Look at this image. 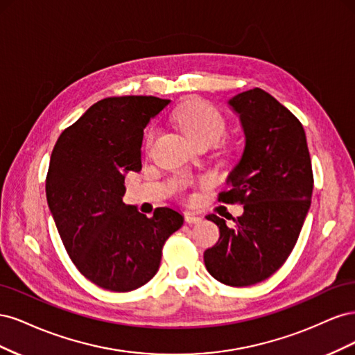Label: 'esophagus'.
<instances>
[{
  "mask_svg": "<svg viewBox=\"0 0 355 355\" xmlns=\"http://www.w3.org/2000/svg\"><path fill=\"white\" fill-rule=\"evenodd\" d=\"M202 220V218H200V216H196V214H187L185 216V222L187 223H189V225H192V223H200Z\"/></svg>",
  "mask_w": 355,
  "mask_h": 355,
  "instance_id": "obj_1",
  "label": "esophagus"
}]
</instances>
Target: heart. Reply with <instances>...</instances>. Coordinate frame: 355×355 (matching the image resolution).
I'll return each mask as SVG.
<instances>
[{
  "instance_id": "heart-1",
  "label": "heart",
  "mask_w": 355,
  "mask_h": 355,
  "mask_svg": "<svg viewBox=\"0 0 355 355\" xmlns=\"http://www.w3.org/2000/svg\"><path fill=\"white\" fill-rule=\"evenodd\" d=\"M173 120L194 145H213L219 141L227 127L220 112L202 101H191L179 106Z\"/></svg>"
}]
</instances>
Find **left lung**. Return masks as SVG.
<instances>
[{
  "mask_svg": "<svg viewBox=\"0 0 355 355\" xmlns=\"http://www.w3.org/2000/svg\"><path fill=\"white\" fill-rule=\"evenodd\" d=\"M244 132L241 158L227 178L219 200L241 202L235 227L216 214L219 240L204 252L218 282L245 287L271 277L292 253L313 197V167L297 118L270 93L252 89L228 101Z\"/></svg>",
  "mask_w": 355,
  "mask_h": 355,
  "instance_id": "1",
  "label": "left lung"
}]
</instances>
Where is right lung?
<instances>
[{"instance_id": "right-lung-1", "label": "right lung", "mask_w": 355, "mask_h": 355, "mask_svg": "<svg viewBox=\"0 0 355 355\" xmlns=\"http://www.w3.org/2000/svg\"><path fill=\"white\" fill-rule=\"evenodd\" d=\"M168 103L154 96L102 99L53 148L46 196L62 243L78 271L111 292L151 280L166 240L184 225L175 209L146 218L123 202L125 175L142 168L145 127Z\"/></svg>"}]
</instances>
